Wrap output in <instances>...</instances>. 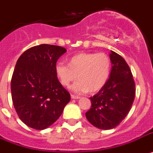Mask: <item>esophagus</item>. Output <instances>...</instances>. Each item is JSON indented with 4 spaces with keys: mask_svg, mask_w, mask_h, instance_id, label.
Here are the masks:
<instances>
[{
    "mask_svg": "<svg viewBox=\"0 0 153 153\" xmlns=\"http://www.w3.org/2000/svg\"><path fill=\"white\" fill-rule=\"evenodd\" d=\"M71 99H74V100H77V99H80L81 97L79 96H74V95L71 94Z\"/></svg>",
    "mask_w": 153,
    "mask_h": 153,
    "instance_id": "esophagus-1",
    "label": "esophagus"
}]
</instances>
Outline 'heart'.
I'll list each match as a JSON object with an SVG mask.
<instances>
[{"label": "heart", "mask_w": 153, "mask_h": 153, "mask_svg": "<svg viewBox=\"0 0 153 153\" xmlns=\"http://www.w3.org/2000/svg\"><path fill=\"white\" fill-rule=\"evenodd\" d=\"M56 74L61 84L68 86L73 81H79L71 88L78 94L88 91L96 92L107 82L111 71V61L104 53H81L71 57L68 65L60 61L56 65Z\"/></svg>", "instance_id": "heart-1"}]
</instances>
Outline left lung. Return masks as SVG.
<instances>
[{
    "label": "left lung",
    "mask_w": 153,
    "mask_h": 153,
    "mask_svg": "<svg viewBox=\"0 0 153 153\" xmlns=\"http://www.w3.org/2000/svg\"><path fill=\"white\" fill-rule=\"evenodd\" d=\"M112 68L107 82L90 97L87 120L96 128L109 130L119 125L130 111L135 96V84L131 69L124 58L111 51Z\"/></svg>",
    "instance_id": "8db88e82"
}]
</instances>
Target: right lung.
I'll return each mask as SVG.
<instances>
[{"label": "right lung", "mask_w": 153, "mask_h": 153, "mask_svg": "<svg viewBox=\"0 0 153 153\" xmlns=\"http://www.w3.org/2000/svg\"><path fill=\"white\" fill-rule=\"evenodd\" d=\"M64 47L41 44L18 59L11 82L12 102L20 120L29 128L43 130L60 117L71 96L56 74Z\"/></svg>", "instance_id": "1"}]
</instances>
